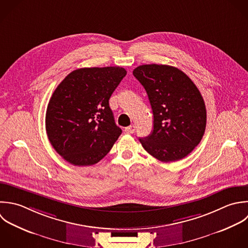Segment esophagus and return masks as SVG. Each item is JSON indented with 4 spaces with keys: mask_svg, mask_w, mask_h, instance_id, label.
Instances as JSON below:
<instances>
[{
    "mask_svg": "<svg viewBox=\"0 0 248 248\" xmlns=\"http://www.w3.org/2000/svg\"><path fill=\"white\" fill-rule=\"evenodd\" d=\"M124 131H125L126 133H134V131H135V126H134V125H129V126L125 127Z\"/></svg>",
    "mask_w": 248,
    "mask_h": 248,
    "instance_id": "esophagus-1",
    "label": "esophagus"
}]
</instances>
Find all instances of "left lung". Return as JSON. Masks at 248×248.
Instances as JSON below:
<instances>
[{
	"label": "left lung",
	"instance_id": "1",
	"mask_svg": "<svg viewBox=\"0 0 248 248\" xmlns=\"http://www.w3.org/2000/svg\"><path fill=\"white\" fill-rule=\"evenodd\" d=\"M133 75L145 88L154 114V129L139 138L143 148L162 162L183 159L203 138L207 124L204 99L191 79L166 64H143Z\"/></svg>",
	"mask_w": 248,
	"mask_h": 248
}]
</instances>
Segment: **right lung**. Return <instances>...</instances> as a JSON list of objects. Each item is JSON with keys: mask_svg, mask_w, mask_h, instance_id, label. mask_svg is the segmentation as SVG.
<instances>
[{"mask_svg": "<svg viewBox=\"0 0 248 248\" xmlns=\"http://www.w3.org/2000/svg\"><path fill=\"white\" fill-rule=\"evenodd\" d=\"M126 70L121 66L84 67L70 72L54 91L45 127L55 151L75 166L100 161L122 133L109 98Z\"/></svg>", "mask_w": 248, "mask_h": 248, "instance_id": "add662e5", "label": "right lung"}]
</instances>
